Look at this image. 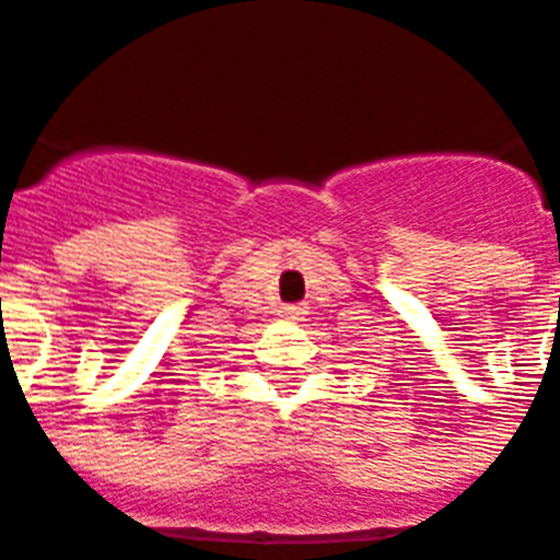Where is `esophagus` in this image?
Returning a JSON list of instances; mask_svg holds the SVG:
<instances>
[{
  "label": "esophagus",
  "mask_w": 560,
  "mask_h": 560,
  "mask_svg": "<svg viewBox=\"0 0 560 560\" xmlns=\"http://www.w3.org/2000/svg\"><path fill=\"white\" fill-rule=\"evenodd\" d=\"M303 315H306V306H280L283 320H303Z\"/></svg>",
  "instance_id": "1"
}]
</instances>
